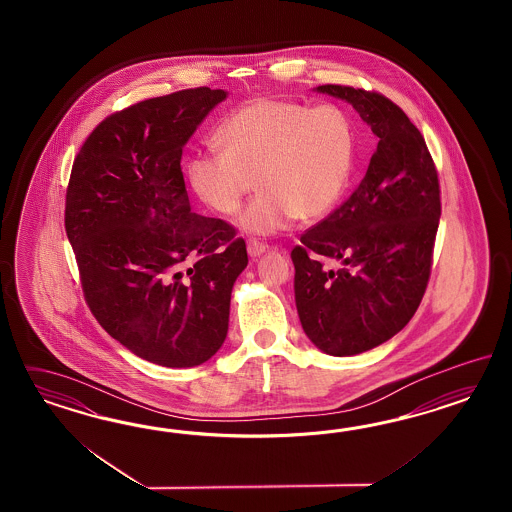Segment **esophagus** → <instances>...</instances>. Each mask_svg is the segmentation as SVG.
Returning <instances> with one entry per match:
<instances>
[{"label":"esophagus","mask_w":512,"mask_h":512,"mask_svg":"<svg viewBox=\"0 0 512 512\" xmlns=\"http://www.w3.org/2000/svg\"><path fill=\"white\" fill-rule=\"evenodd\" d=\"M266 249H268V246L263 244V242H259V240H249L248 242L249 257H253V259L261 257Z\"/></svg>","instance_id":"obj_1"}]
</instances>
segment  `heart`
Returning <instances> with one entry per match:
<instances>
[{"instance_id":"1","label":"heart","mask_w":512,"mask_h":512,"mask_svg":"<svg viewBox=\"0 0 512 512\" xmlns=\"http://www.w3.org/2000/svg\"><path fill=\"white\" fill-rule=\"evenodd\" d=\"M221 142L187 161V180L221 216H233L257 182L263 191L238 219L251 234L279 233L296 217L310 223L328 216L355 167V125L336 105L253 99L229 118Z\"/></svg>"}]
</instances>
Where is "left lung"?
I'll return each instance as SVG.
<instances>
[{
	"instance_id": "left-lung-1",
	"label": "left lung",
	"mask_w": 512,
	"mask_h": 512,
	"mask_svg": "<svg viewBox=\"0 0 512 512\" xmlns=\"http://www.w3.org/2000/svg\"><path fill=\"white\" fill-rule=\"evenodd\" d=\"M377 135L366 176L347 201L300 236L296 310L311 343L353 357L390 340L426 291L441 216L434 159L419 129L385 95L325 84ZM332 262L340 263L330 269Z\"/></svg>"
}]
</instances>
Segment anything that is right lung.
<instances>
[{"label":"right lung","mask_w":512,"mask_h":512,"mask_svg":"<svg viewBox=\"0 0 512 512\" xmlns=\"http://www.w3.org/2000/svg\"><path fill=\"white\" fill-rule=\"evenodd\" d=\"M227 97L206 86L110 114L75 157L65 231L84 298L114 340L167 368L214 357L248 266L233 225L191 210L182 148Z\"/></svg>","instance_id":"right-lung-1"}]
</instances>
